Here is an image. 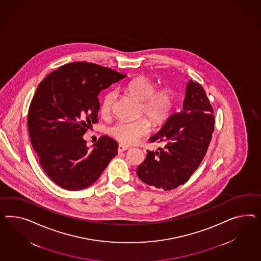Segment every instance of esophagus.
<instances>
[{
	"label": "esophagus",
	"mask_w": 261,
	"mask_h": 261,
	"mask_svg": "<svg viewBox=\"0 0 261 261\" xmlns=\"http://www.w3.org/2000/svg\"><path fill=\"white\" fill-rule=\"evenodd\" d=\"M127 149H128L127 146H124V145H122V144H120V145L118 146V152H119V153H121V152L125 151Z\"/></svg>",
	"instance_id": "34e87169"
}]
</instances>
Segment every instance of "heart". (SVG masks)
I'll return each instance as SVG.
<instances>
[{
    "mask_svg": "<svg viewBox=\"0 0 261 261\" xmlns=\"http://www.w3.org/2000/svg\"><path fill=\"white\" fill-rule=\"evenodd\" d=\"M125 89L131 96L141 100V114L146 115L153 125H162L173 114L176 94L172 85H163L155 88V83L150 77L140 76L131 80ZM115 98L116 94L113 90L103 94L99 105V112L102 116L110 114ZM150 121L146 118L134 121L119 120L109 128V134L120 143L131 145L148 134L151 128Z\"/></svg>",
    "mask_w": 261,
    "mask_h": 261,
    "instance_id": "b5f03b06",
    "label": "heart"
}]
</instances>
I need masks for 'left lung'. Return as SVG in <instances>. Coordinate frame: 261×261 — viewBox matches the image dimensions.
<instances>
[{
    "label": "left lung",
    "mask_w": 261,
    "mask_h": 261,
    "mask_svg": "<svg viewBox=\"0 0 261 261\" xmlns=\"http://www.w3.org/2000/svg\"><path fill=\"white\" fill-rule=\"evenodd\" d=\"M215 130L214 109L200 84L187 85L184 110L175 113L150 142H162L147 151L137 175L144 184L165 191L184 184L202 162Z\"/></svg>",
    "instance_id": "left-lung-1"
}]
</instances>
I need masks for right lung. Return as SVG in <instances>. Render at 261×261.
<instances>
[{"mask_svg": "<svg viewBox=\"0 0 261 261\" xmlns=\"http://www.w3.org/2000/svg\"><path fill=\"white\" fill-rule=\"evenodd\" d=\"M126 77L87 62L64 64L38 85L30 102L29 137L42 169L50 179L69 191L94 184L118 153V142L100 137L90 150L83 136L98 122V96Z\"/></svg>", "mask_w": 261, "mask_h": 261, "instance_id": "add662e5", "label": "right lung"}]
</instances>
